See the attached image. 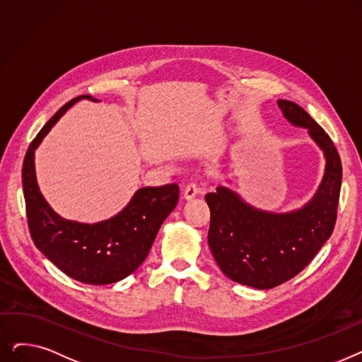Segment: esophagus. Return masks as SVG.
I'll use <instances>...</instances> for the list:
<instances>
[{
	"mask_svg": "<svg viewBox=\"0 0 362 362\" xmlns=\"http://www.w3.org/2000/svg\"><path fill=\"white\" fill-rule=\"evenodd\" d=\"M198 194H199L198 186H197L195 183H189V185L185 187V191H183V198L187 199V201H191V199H194Z\"/></svg>",
	"mask_w": 362,
	"mask_h": 362,
	"instance_id": "1",
	"label": "esophagus"
}]
</instances>
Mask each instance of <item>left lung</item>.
I'll return each instance as SVG.
<instances>
[{"label":"left lung","instance_id":"left-lung-1","mask_svg":"<svg viewBox=\"0 0 362 362\" xmlns=\"http://www.w3.org/2000/svg\"><path fill=\"white\" fill-rule=\"evenodd\" d=\"M293 126L308 129L326 158L325 176L311 201L291 213H269L245 202L227 186L205 195L211 221L208 245L221 272L236 283L272 289L299 274L330 238L337 217L341 163L334 144L298 104L277 101Z\"/></svg>","mask_w":362,"mask_h":362}]
</instances>
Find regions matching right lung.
Listing matches in <instances>:
<instances>
[{"label": "right lung", "mask_w": 362, "mask_h": 362, "mask_svg": "<svg viewBox=\"0 0 362 362\" xmlns=\"http://www.w3.org/2000/svg\"><path fill=\"white\" fill-rule=\"evenodd\" d=\"M81 100L97 101L90 95L69 101L29 145L22 170L23 194L29 232L36 248L69 277L101 286L127 277L145 261L163 221L179 201V186L141 187L119 214L100 223H79L57 214L40 192L35 149L63 114Z\"/></svg>", "instance_id": "obj_1"}]
</instances>
